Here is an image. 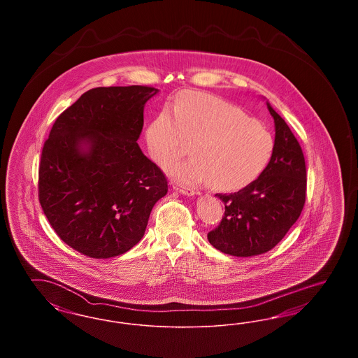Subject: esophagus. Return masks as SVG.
Segmentation results:
<instances>
[{
  "mask_svg": "<svg viewBox=\"0 0 358 358\" xmlns=\"http://www.w3.org/2000/svg\"><path fill=\"white\" fill-rule=\"evenodd\" d=\"M173 189H174V190H177V192H180L181 194H185V196H194V194H197V192H196L194 189H192V187H181V185H173Z\"/></svg>",
  "mask_w": 358,
  "mask_h": 358,
  "instance_id": "esophagus-1",
  "label": "esophagus"
}]
</instances>
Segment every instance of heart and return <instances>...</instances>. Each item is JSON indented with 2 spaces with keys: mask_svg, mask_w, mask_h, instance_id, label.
<instances>
[{
  "mask_svg": "<svg viewBox=\"0 0 358 358\" xmlns=\"http://www.w3.org/2000/svg\"><path fill=\"white\" fill-rule=\"evenodd\" d=\"M159 113L146 130L154 159L162 165L184 155L193 141V157L168 166L184 184L236 192L251 185L270 164L271 133L238 107L213 95L187 91Z\"/></svg>",
  "mask_w": 358,
  "mask_h": 358,
  "instance_id": "obj_1",
  "label": "heart"
}]
</instances>
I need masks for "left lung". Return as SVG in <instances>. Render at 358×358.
<instances>
[{
    "instance_id": "8db88e82",
    "label": "left lung",
    "mask_w": 358,
    "mask_h": 358,
    "mask_svg": "<svg viewBox=\"0 0 358 358\" xmlns=\"http://www.w3.org/2000/svg\"><path fill=\"white\" fill-rule=\"evenodd\" d=\"M275 122L270 164L251 185L231 194L217 193L225 205L209 243L232 256H254L273 248L301 216L306 201V162L287 123L267 103Z\"/></svg>"
}]
</instances>
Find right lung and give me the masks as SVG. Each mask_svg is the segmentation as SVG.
Wrapping results in <instances>:
<instances>
[{"label":"right lung","instance_id":"right-lung-1","mask_svg":"<svg viewBox=\"0 0 358 358\" xmlns=\"http://www.w3.org/2000/svg\"><path fill=\"white\" fill-rule=\"evenodd\" d=\"M149 85L96 87L64 110L44 142L38 201L71 248L94 259L122 255L143 238L168 180L139 149Z\"/></svg>","mask_w":358,"mask_h":358}]
</instances>
